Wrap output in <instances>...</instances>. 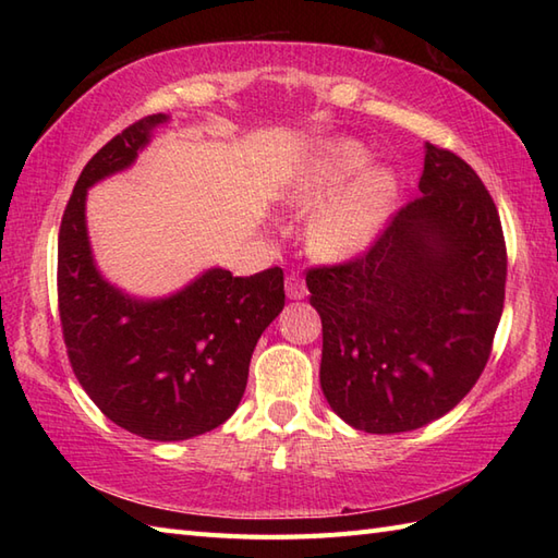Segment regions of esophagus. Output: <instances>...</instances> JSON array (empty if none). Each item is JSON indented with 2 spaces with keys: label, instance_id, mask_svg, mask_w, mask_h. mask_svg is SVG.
Wrapping results in <instances>:
<instances>
[{
  "label": "esophagus",
  "instance_id": "esophagus-1",
  "mask_svg": "<svg viewBox=\"0 0 558 558\" xmlns=\"http://www.w3.org/2000/svg\"><path fill=\"white\" fill-rule=\"evenodd\" d=\"M286 292L290 300H304L306 294H310V290H306V286H304V280L300 276H294V272L286 280Z\"/></svg>",
  "mask_w": 558,
  "mask_h": 558
}]
</instances>
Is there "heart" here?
Returning <instances> with one entry per match:
<instances>
[{"mask_svg": "<svg viewBox=\"0 0 558 558\" xmlns=\"http://www.w3.org/2000/svg\"><path fill=\"white\" fill-rule=\"evenodd\" d=\"M372 150L360 141H326L288 189V204L325 201L306 228L310 248L318 258H354L381 234L400 186L393 170L372 168Z\"/></svg>", "mask_w": 558, "mask_h": 558, "instance_id": "obj_1", "label": "heart"}]
</instances>
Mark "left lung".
Segmentation results:
<instances>
[{"mask_svg": "<svg viewBox=\"0 0 558 558\" xmlns=\"http://www.w3.org/2000/svg\"><path fill=\"white\" fill-rule=\"evenodd\" d=\"M420 194L369 254L306 276L322 316V390L366 434L420 429L470 393L506 292L501 220L456 153L424 144Z\"/></svg>", "mask_w": 558, "mask_h": 558, "instance_id": "8db88e82", "label": "left lung"}]
</instances>
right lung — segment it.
<instances>
[{"instance_id":"1","label":"right lung","mask_w":558,"mask_h":558,"mask_svg":"<svg viewBox=\"0 0 558 558\" xmlns=\"http://www.w3.org/2000/svg\"><path fill=\"white\" fill-rule=\"evenodd\" d=\"M168 122L170 114H150L88 160L57 244L59 316L78 384L105 417L150 441H184L230 420L256 342L286 306L282 268L232 278L213 266L162 298H138L102 276L88 189L132 168Z\"/></svg>"}]
</instances>
